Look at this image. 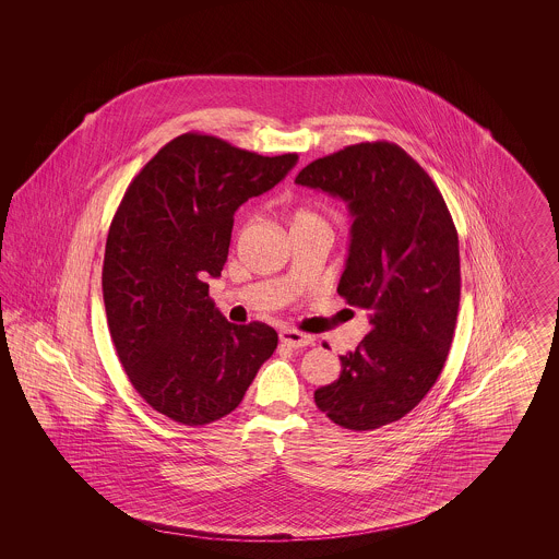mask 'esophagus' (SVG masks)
Instances as JSON below:
<instances>
[{"mask_svg":"<svg viewBox=\"0 0 559 559\" xmlns=\"http://www.w3.org/2000/svg\"><path fill=\"white\" fill-rule=\"evenodd\" d=\"M281 342H283L285 346L293 347V349H299V347L312 346V344H314V337L308 335V333L295 331V329H283V331H281Z\"/></svg>","mask_w":559,"mask_h":559,"instance_id":"34e87169","label":"esophagus"}]
</instances>
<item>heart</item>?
<instances>
[{
	"label": "heart",
	"instance_id": "b5f03b06",
	"mask_svg": "<svg viewBox=\"0 0 559 559\" xmlns=\"http://www.w3.org/2000/svg\"><path fill=\"white\" fill-rule=\"evenodd\" d=\"M314 222H322V217H320L319 213L312 212V210H297V212L292 215V226H297V224H314Z\"/></svg>",
	"mask_w": 559,
	"mask_h": 559
}]
</instances>
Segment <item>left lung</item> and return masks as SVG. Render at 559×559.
I'll list each match as a JSON object with an SVG mask.
<instances>
[{"label": "left lung", "instance_id": "8db88e82", "mask_svg": "<svg viewBox=\"0 0 559 559\" xmlns=\"http://www.w3.org/2000/svg\"><path fill=\"white\" fill-rule=\"evenodd\" d=\"M347 203L346 270L337 293L369 310L371 331L314 392L337 426L369 431L411 413L442 372L459 297V237L426 169L392 142H360L312 160L297 178Z\"/></svg>", "mask_w": 559, "mask_h": 559}]
</instances>
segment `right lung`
<instances>
[{
    "mask_svg": "<svg viewBox=\"0 0 559 559\" xmlns=\"http://www.w3.org/2000/svg\"><path fill=\"white\" fill-rule=\"evenodd\" d=\"M295 163V153L262 157L182 133L142 167L110 222L108 331L135 392L171 421L207 426L233 413L276 349L272 326L222 317L207 278L226 264L235 212Z\"/></svg>",
    "mask_w": 559,
    "mask_h": 559,
    "instance_id": "obj_1",
    "label": "right lung"
}]
</instances>
